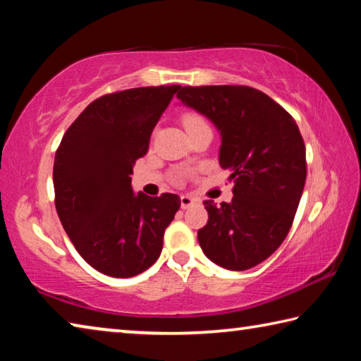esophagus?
Wrapping results in <instances>:
<instances>
[{
	"mask_svg": "<svg viewBox=\"0 0 361 361\" xmlns=\"http://www.w3.org/2000/svg\"><path fill=\"white\" fill-rule=\"evenodd\" d=\"M180 200H181V209H188V207H191L197 202V199H194L192 195H188V194H183Z\"/></svg>",
	"mask_w": 361,
	"mask_h": 361,
	"instance_id": "obj_1",
	"label": "esophagus"
}]
</instances>
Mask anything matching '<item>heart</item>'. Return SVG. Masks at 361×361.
Masks as SVG:
<instances>
[{"mask_svg":"<svg viewBox=\"0 0 361 361\" xmlns=\"http://www.w3.org/2000/svg\"><path fill=\"white\" fill-rule=\"evenodd\" d=\"M199 124H205V119L200 114L188 113V114L183 116V126H185V129H189V127H194V126H199Z\"/></svg>","mask_w":361,"mask_h":361,"instance_id":"obj_1","label":"heart"}]
</instances>
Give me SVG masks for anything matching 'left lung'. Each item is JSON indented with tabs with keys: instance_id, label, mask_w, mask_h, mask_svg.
Segmentation results:
<instances>
[{
	"instance_id": "1",
	"label": "left lung",
	"mask_w": 361,
	"mask_h": 361,
	"mask_svg": "<svg viewBox=\"0 0 361 361\" xmlns=\"http://www.w3.org/2000/svg\"><path fill=\"white\" fill-rule=\"evenodd\" d=\"M178 99L221 133L219 166L234 180L232 202L205 200L209 221L197 232L207 258L247 271L282 245L301 200L307 164L293 116L248 85L181 87Z\"/></svg>"
}]
</instances>
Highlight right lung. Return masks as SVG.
<instances>
[{
  "mask_svg": "<svg viewBox=\"0 0 361 361\" xmlns=\"http://www.w3.org/2000/svg\"><path fill=\"white\" fill-rule=\"evenodd\" d=\"M181 85L137 87L94 100L68 127L54 161L60 221L82 259L109 277L142 274L162 252L176 194H133L130 175Z\"/></svg>",
  "mask_w": 361,
  "mask_h": 361,
  "instance_id": "obj_1",
  "label": "right lung"
}]
</instances>
